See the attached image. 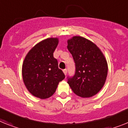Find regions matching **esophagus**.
I'll return each instance as SVG.
<instances>
[{
  "label": "esophagus",
  "mask_w": 128,
  "mask_h": 128,
  "mask_svg": "<svg viewBox=\"0 0 128 128\" xmlns=\"http://www.w3.org/2000/svg\"><path fill=\"white\" fill-rule=\"evenodd\" d=\"M63 72H64V75L66 76V74H67V70H66V69H64V70H63Z\"/></svg>",
  "instance_id": "esophagus-1"
}]
</instances>
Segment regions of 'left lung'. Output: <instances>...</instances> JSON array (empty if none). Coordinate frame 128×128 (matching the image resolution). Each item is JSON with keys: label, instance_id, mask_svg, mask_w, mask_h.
I'll return each mask as SVG.
<instances>
[{"label": "left lung", "instance_id": "left-lung-1", "mask_svg": "<svg viewBox=\"0 0 128 128\" xmlns=\"http://www.w3.org/2000/svg\"><path fill=\"white\" fill-rule=\"evenodd\" d=\"M67 48L76 64L75 75L68 77V83L80 97L96 95L104 86L108 72L103 52L91 41L78 36L68 40Z\"/></svg>", "mask_w": 128, "mask_h": 128}]
</instances>
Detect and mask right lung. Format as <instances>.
Segmentation results:
<instances>
[{"label":"right lung","instance_id":"1","mask_svg":"<svg viewBox=\"0 0 128 128\" xmlns=\"http://www.w3.org/2000/svg\"><path fill=\"white\" fill-rule=\"evenodd\" d=\"M58 44L57 38L44 40L34 46L22 63V76L26 88L32 95L46 99L53 95L59 82L65 78L58 68L53 52Z\"/></svg>","mask_w":128,"mask_h":128}]
</instances>
